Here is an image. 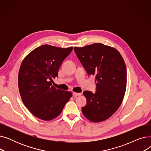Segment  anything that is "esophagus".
Listing matches in <instances>:
<instances>
[{
	"label": "esophagus",
	"mask_w": 151,
	"mask_h": 151,
	"mask_svg": "<svg viewBox=\"0 0 151 151\" xmlns=\"http://www.w3.org/2000/svg\"><path fill=\"white\" fill-rule=\"evenodd\" d=\"M73 95L74 97H77V96H80L81 95V93H77V92H73Z\"/></svg>",
	"instance_id": "esophagus-1"
}]
</instances>
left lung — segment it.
Wrapping results in <instances>:
<instances>
[{"label": "left lung", "mask_w": 151, "mask_h": 151, "mask_svg": "<svg viewBox=\"0 0 151 151\" xmlns=\"http://www.w3.org/2000/svg\"><path fill=\"white\" fill-rule=\"evenodd\" d=\"M74 50L89 75L95 76L96 93L86 91L84 116L93 122L108 119L121 106L127 86V69L121 54L113 47L94 43Z\"/></svg>", "instance_id": "8db88e82"}]
</instances>
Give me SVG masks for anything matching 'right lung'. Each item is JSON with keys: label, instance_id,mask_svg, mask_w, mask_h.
I'll list each match as a JSON object with an SVG mask.
<instances>
[{"label": "right lung", "instance_id": "add662e5", "mask_svg": "<svg viewBox=\"0 0 151 151\" xmlns=\"http://www.w3.org/2000/svg\"><path fill=\"white\" fill-rule=\"evenodd\" d=\"M72 50L73 47L44 45L32 51L22 62L18 73L21 99L29 111L42 120L48 121L59 116L72 96L71 92L58 89L51 83Z\"/></svg>", "mask_w": 151, "mask_h": 151}]
</instances>
